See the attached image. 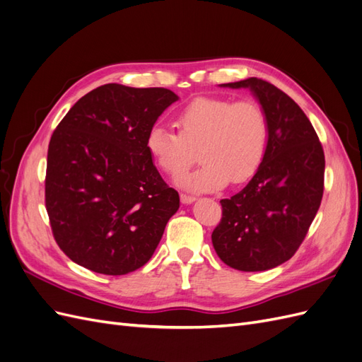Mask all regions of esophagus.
<instances>
[{
    "label": "esophagus",
    "instance_id": "34e87169",
    "mask_svg": "<svg viewBox=\"0 0 362 362\" xmlns=\"http://www.w3.org/2000/svg\"><path fill=\"white\" fill-rule=\"evenodd\" d=\"M196 201L194 196H189V194H181V202L184 205H189V204H193Z\"/></svg>",
    "mask_w": 362,
    "mask_h": 362
}]
</instances>
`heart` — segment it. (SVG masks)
<instances>
[{
    "instance_id": "heart-1",
    "label": "heart",
    "mask_w": 362,
    "mask_h": 362,
    "mask_svg": "<svg viewBox=\"0 0 362 362\" xmlns=\"http://www.w3.org/2000/svg\"><path fill=\"white\" fill-rule=\"evenodd\" d=\"M178 134L154 125L146 134V149L157 166L170 177L189 167L200 149L203 166L175 180L190 193H210L247 181L261 166L269 145V120L254 101L196 98L177 116Z\"/></svg>"
}]
</instances>
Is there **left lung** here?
<instances>
[{"label": "left lung", "instance_id": "1", "mask_svg": "<svg viewBox=\"0 0 362 362\" xmlns=\"http://www.w3.org/2000/svg\"><path fill=\"white\" fill-rule=\"evenodd\" d=\"M221 87L255 96L269 120V145L246 187L221 201L222 221L211 242L229 267L269 270L294 255L319 211L323 148L302 108L278 87L255 76Z\"/></svg>", "mask_w": 362, "mask_h": 362}]
</instances>
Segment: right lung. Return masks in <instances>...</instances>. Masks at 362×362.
<instances>
[{
  "mask_svg": "<svg viewBox=\"0 0 362 362\" xmlns=\"http://www.w3.org/2000/svg\"><path fill=\"white\" fill-rule=\"evenodd\" d=\"M178 100L163 87L104 84L76 101L52 133L47 211L57 245L78 266L127 275L156 252L180 196L152 163L146 134Z\"/></svg>",
  "mask_w": 362,
  "mask_h": 362,
  "instance_id": "1",
  "label": "right lung"
}]
</instances>
